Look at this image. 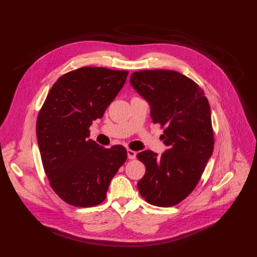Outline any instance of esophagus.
Returning <instances> with one entry per match:
<instances>
[{"mask_svg":"<svg viewBox=\"0 0 257 257\" xmlns=\"http://www.w3.org/2000/svg\"><path fill=\"white\" fill-rule=\"evenodd\" d=\"M136 155H137L136 152H134L132 150H127V158L131 159V160H133V159H135Z\"/></svg>","mask_w":257,"mask_h":257,"instance_id":"esophagus-1","label":"esophagus"}]
</instances>
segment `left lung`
Segmentation results:
<instances>
[{
  "label": "left lung",
  "mask_w": 257,
  "mask_h": 257,
  "mask_svg": "<svg viewBox=\"0 0 257 257\" xmlns=\"http://www.w3.org/2000/svg\"><path fill=\"white\" fill-rule=\"evenodd\" d=\"M130 82L150 103L154 123L164 127L160 139L167 146L161 156L152 151L137 155L146 168L138 190L152 205H177L197 186L213 152L208 99L197 83L177 71L134 72Z\"/></svg>",
  "instance_id": "8db88e82"
}]
</instances>
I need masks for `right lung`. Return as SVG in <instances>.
<instances>
[{"label": "right lung", "mask_w": 257, "mask_h": 257, "mask_svg": "<svg viewBox=\"0 0 257 257\" xmlns=\"http://www.w3.org/2000/svg\"><path fill=\"white\" fill-rule=\"evenodd\" d=\"M128 72L83 67L52 85L36 121V137L50 186L66 203H102L109 182L126 160L124 146L104 149L90 137L93 120L102 118L123 87Z\"/></svg>", "instance_id": "obj_1"}]
</instances>
